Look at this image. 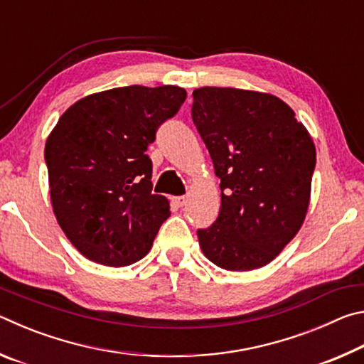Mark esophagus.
Returning a JSON list of instances; mask_svg holds the SVG:
<instances>
[{
    "instance_id": "34e87169",
    "label": "esophagus",
    "mask_w": 364,
    "mask_h": 364,
    "mask_svg": "<svg viewBox=\"0 0 364 364\" xmlns=\"http://www.w3.org/2000/svg\"><path fill=\"white\" fill-rule=\"evenodd\" d=\"M171 202L176 207H183L184 204H186V196H178V197H171Z\"/></svg>"
}]
</instances>
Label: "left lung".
I'll list each match as a JSON object with an SVG mask.
<instances>
[{
    "label": "left lung",
    "instance_id": "1",
    "mask_svg": "<svg viewBox=\"0 0 364 364\" xmlns=\"http://www.w3.org/2000/svg\"><path fill=\"white\" fill-rule=\"evenodd\" d=\"M193 122L220 178L221 207L197 230L217 267H264L299 232L310 204L316 149L306 128L279 97L204 86L194 90Z\"/></svg>",
    "mask_w": 364,
    "mask_h": 364
}]
</instances>
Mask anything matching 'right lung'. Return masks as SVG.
<instances>
[{
    "label": "right lung",
    "mask_w": 364,
    "mask_h": 364,
    "mask_svg": "<svg viewBox=\"0 0 364 364\" xmlns=\"http://www.w3.org/2000/svg\"><path fill=\"white\" fill-rule=\"evenodd\" d=\"M186 100L180 86L132 85L95 93L60 115L45 146L51 204L80 254L127 267L151 250L170 217L152 194L147 146Z\"/></svg>",
    "instance_id": "right-lung-1"
}]
</instances>
